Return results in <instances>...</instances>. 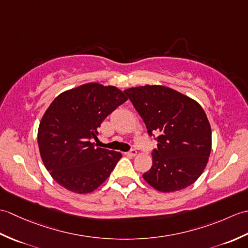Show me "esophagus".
Instances as JSON below:
<instances>
[{"label":"esophagus","instance_id":"1","mask_svg":"<svg viewBox=\"0 0 248 248\" xmlns=\"http://www.w3.org/2000/svg\"><path fill=\"white\" fill-rule=\"evenodd\" d=\"M127 155H129V156H135L136 155H138V151H136L135 149H132L131 151H129V152H127V154H125Z\"/></svg>","mask_w":248,"mask_h":248}]
</instances>
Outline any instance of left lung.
<instances>
[{
  "mask_svg": "<svg viewBox=\"0 0 248 248\" xmlns=\"http://www.w3.org/2000/svg\"><path fill=\"white\" fill-rule=\"evenodd\" d=\"M143 118L149 135L157 134V149L145 181L170 193L191 186L202 175L212 147V132L198 102L175 89L145 85L124 92Z\"/></svg>",
  "mask_w": 248,
  "mask_h": 248,
  "instance_id": "obj_1",
  "label": "left lung"
}]
</instances>
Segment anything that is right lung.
I'll list each match as a JSON object with an SVG mask.
<instances>
[{
	"label": "right lung",
	"mask_w": 248,
	"mask_h": 248,
	"mask_svg": "<svg viewBox=\"0 0 248 248\" xmlns=\"http://www.w3.org/2000/svg\"><path fill=\"white\" fill-rule=\"evenodd\" d=\"M128 100L115 86L87 83L59 94L38 128V147L46 170L66 189L92 193L107 180L120 152L94 147L102 121Z\"/></svg>",
	"instance_id": "add662e5"
}]
</instances>
